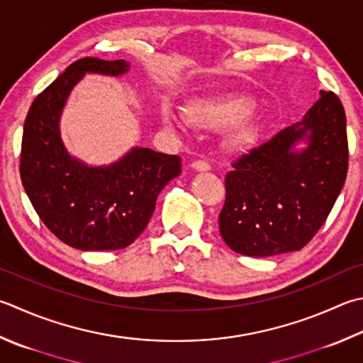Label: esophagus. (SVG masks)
<instances>
[{
  "mask_svg": "<svg viewBox=\"0 0 363 363\" xmlns=\"http://www.w3.org/2000/svg\"><path fill=\"white\" fill-rule=\"evenodd\" d=\"M191 167H193L194 170H197V172H207V170H210V164L207 161H194L193 164H191Z\"/></svg>",
  "mask_w": 363,
  "mask_h": 363,
  "instance_id": "obj_1",
  "label": "esophagus"
}]
</instances>
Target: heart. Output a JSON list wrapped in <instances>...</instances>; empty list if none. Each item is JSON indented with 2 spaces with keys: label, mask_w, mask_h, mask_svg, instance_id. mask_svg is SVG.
<instances>
[{
  "label": "heart",
  "mask_w": 363,
  "mask_h": 363,
  "mask_svg": "<svg viewBox=\"0 0 363 363\" xmlns=\"http://www.w3.org/2000/svg\"><path fill=\"white\" fill-rule=\"evenodd\" d=\"M252 111H255V104L246 98L216 96L194 101L188 107V115L196 125L205 128H221L237 121L229 129L228 138L232 143H245L255 139L257 134V126L246 118ZM161 118L167 128L180 126V118L172 108H164Z\"/></svg>",
  "instance_id": "heart-1"
}]
</instances>
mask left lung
<instances>
[{"instance_id": "obj_1", "label": "left lung", "mask_w": 363, "mask_h": 363, "mask_svg": "<svg viewBox=\"0 0 363 363\" xmlns=\"http://www.w3.org/2000/svg\"><path fill=\"white\" fill-rule=\"evenodd\" d=\"M319 94L302 121L242 155L225 175L220 232L238 255L267 257L303 248L343 189L345 108L335 93ZM300 143L306 147L298 149Z\"/></svg>"}]
</instances>
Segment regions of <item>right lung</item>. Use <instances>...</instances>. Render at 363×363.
Here are the masks:
<instances>
[{"instance_id": "obj_1", "label": "right lung", "mask_w": 363, "mask_h": 363, "mask_svg": "<svg viewBox=\"0 0 363 363\" xmlns=\"http://www.w3.org/2000/svg\"><path fill=\"white\" fill-rule=\"evenodd\" d=\"M125 60L82 58L45 88L26 115L20 177L34 210L52 234L82 251L121 250L147 228L156 199L182 172V160L134 147L107 166H88L67 152L60 120L85 74L118 75Z\"/></svg>"}]
</instances>
